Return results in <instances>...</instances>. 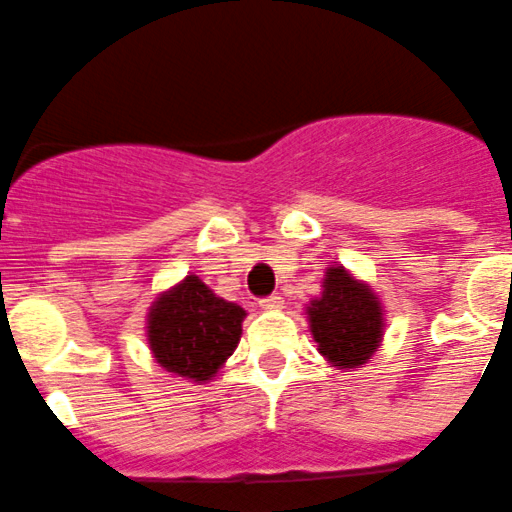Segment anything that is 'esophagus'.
Masks as SVG:
<instances>
[{
	"label": "esophagus",
	"instance_id": "obj_1",
	"mask_svg": "<svg viewBox=\"0 0 512 512\" xmlns=\"http://www.w3.org/2000/svg\"><path fill=\"white\" fill-rule=\"evenodd\" d=\"M285 305V300L280 295H267V298L260 300L262 310H280Z\"/></svg>",
	"mask_w": 512,
	"mask_h": 512
}]
</instances>
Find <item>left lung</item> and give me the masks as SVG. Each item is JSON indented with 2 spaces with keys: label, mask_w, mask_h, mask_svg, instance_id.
I'll return each mask as SVG.
<instances>
[{
  "label": "left lung",
  "mask_w": 512,
  "mask_h": 512,
  "mask_svg": "<svg viewBox=\"0 0 512 512\" xmlns=\"http://www.w3.org/2000/svg\"><path fill=\"white\" fill-rule=\"evenodd\" d=\"M308 323L318 351L338 369L366 364L384 336L379 298L343 267H328L321 298L308 305Z\"/></svg>",
  "instance_id": "1"
}]
</instances>
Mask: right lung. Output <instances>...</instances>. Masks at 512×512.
Returning a JSON list of instances; mask_svg holds the SVG:
<instances>
[{"label":"right lung","mask_w":512,"mask_h":512,"mask_svg":"<svg viewBox=\"0 0 512 512\" xmlns=\"http://www.w3.org/2000/svg\"><path fill=\"white\" fill-rule=\"evenodd\" d=\"M245 310L217 298L197 275L161 293L148 310V346L166 371L209 381L234 353Z\"/></svg>","instance_id":"right-lung-1"}]
</instances>
